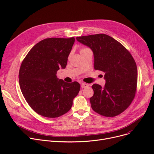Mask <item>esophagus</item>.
<instances>
[{
	"mask_svg": "<svg viewBox=\"0 0 154 154\" xmlns=\"http://www.w3.org/2000/svg\"><path fill=\"white\" fill-rule=\"evenodd\" d=\"M88 86H89V85H88V84H86V83H82L81 84V87L82 88H86Z\"/></svg>",
	"mask_w": 154,
	"mask_h": 154,
	"instance_id": "1",
	"label": "esophagus"
}]
</instances>
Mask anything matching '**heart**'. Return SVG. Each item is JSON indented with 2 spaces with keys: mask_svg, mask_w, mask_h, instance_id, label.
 Returning <instances> with one entry per match:
<instances>
[{
  "mask_svg": "<svg viewBox=\"0 0 154 154\" xmlns=\"http://www.w3.org/2000/svg\"><path fill=\"white\" fill-rule=\"evenodd\" d=\"M87 50H88V48H80V53L81 54V53H82L83 52H84V51H87Z\"/></svg>",
  "mask_w": 154,
  "mask_h": 154,
  "instance_id": "b5f03b06",
  "label": "heart"
}]
</instances>
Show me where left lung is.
I'll list each match as a JSON object with an SVG mask.
<instances>
[{
  "mask_svg": "<svg viewBox=\"0 0 154 154\" xmlns=\"http://www.w3.org/2000/svg\"><path fill=\"white\" fill-rule=\"evenodd\" d=\"M76 39L92 51L94 69L105 73L104 87L96 84L92 87V109L103 116L119 115L130 106L136 92L137 68L132 55L116 39L104 34Z\"/></svg>",
  "mask_w": 154,
  "mask_h": 154,
  "instance_id": "left-lung-1",
  "label": "left lung"
}]
</instances>
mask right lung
I'll return each instance as SVG.
<instances>
[{
	"label": "right lung",
	"mask_w": 154,
	"mask_h": 154,
	"mask_svg": "<svg viewBox=\"0 0 154 154\" xmlns=\"http://www.w3.org/2000/svg\"><path fill=\"white\" fill-rule=\"evenodd\" d=\"M75 38H48L35 44L22 62L19 85L26 100L38 114L59 117L70 110L80 84L67 83L57 77L65 69Z\"/></svg>",
	"instance_id": "1"
}]
</instances>
